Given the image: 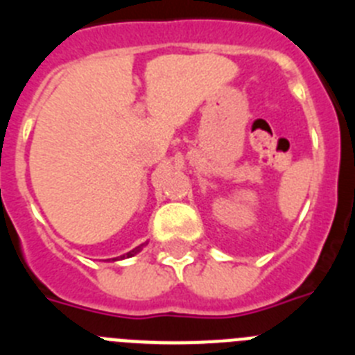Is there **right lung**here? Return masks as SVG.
Instances as JSON below:
<instances>
[{
	"label": "right lung",
	"instance_id": "obj_1",
	"mask_svg": "<svg viewBox=\"0 0 355 355\" xmlns=\"http://www.w3.org/2000/svg\"><path fill=\"white\" fill-rule=\"evenodd\" d=\"M144 245H146V243H142V245H140V247H137V249L130 250V252H128V254H124V256H121V258H119V259H124V258H131V256H135V254H137V252H140V250H142V247H144ZM114 261H117V259H114Z\"/></svg>",
	"mask_w": 355,
	"mask_h": 355
}]
</instances>
